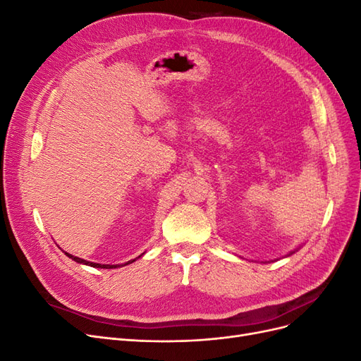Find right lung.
Instances as JSON below:
<instances>
[{
  "mask_svg": "<svg viewBox=\"0 0 361 361\" xmlns=\"http://www.w3.org/2000/svg\"><path fill=\"white\" fill-rule=\"evenodd\" d=\"M68 255V253H66ZM72 260H75V262H78V264H84V265H89V267H93V268H117V265H101V264H93V262H87V260H84V259H80V257H76V256H72V255H68ZM130 262H134V260H129V262H126L125 265H128V264H130Z\"/></svg>",
  "mask_w": 361,
  "mask_h": 361,
  "instance_id": "add662e5",
  "label": "right lung"
}]
</instances>
